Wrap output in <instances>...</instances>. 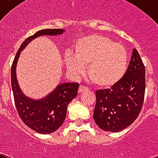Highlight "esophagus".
Returning <instances> with one entry per match:
<instances>
[{
    "mask_svg": "<svg viewBox=\"0 0 158 158\" xmlns=\"http://www.w3.org/2000/svg\"><path fill=\"white\" fill-rule=\"evenodd\" d=\"M87 89H87V88H85L84 86H81V85H80L79 88V94H81V93H83V92L86 91Z\"/></svg>",
    "mask_w": 158,
    "mask_h": 158,
    "instance_id": "esophagus-1",
    "label": "esophagus"
}]
</instances>
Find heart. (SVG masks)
Segmentation results:
<instances>
[{
  "instance_id": "b5f03b06",
  "label": "heart",
  "mask_w": 158,
  "mask_h": 158,
  "mask_svg": "<svg viewBox=\"0 0 158 158\" xmlns=\"http://www.w3.org/2000/svg\"><path fill=\"white\" fill-rule=\"evenodd\" d=\"M129 56L125 47L105 36L92 34L76 41L74 53L67 52L64 63L72 74L79 76L88 65V75L99 88H110L122 79Z\"/></svg>"
}]
</instances>
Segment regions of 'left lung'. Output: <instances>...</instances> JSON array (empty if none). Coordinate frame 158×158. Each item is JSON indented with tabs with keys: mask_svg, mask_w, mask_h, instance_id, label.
Listing matches in <instances>:
<instances>
[{
	"mask_svg": "<svg viewBox=\"0 0 158 158\" xmlns=\"http://www.w3.org/2000/svg\"><path fill=\"white\" fill-rule=\"evenodd\" d=\"M145 67L136 49L133 50L124 77L110 89L96 92L94 119L104 131L119 132L139 115L145 93Z\"/></svg>",
	"mask_w": 158,
	"mask_h": 158,
	"instance_id": "left-lung-1",
	"label": "left lung"
}]
</instances>
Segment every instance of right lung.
<instances>
[{"instance_id": "obj_1", "label": "right lung", "mask_w": 158, "mask_h": 158, "mask_svg": "<svg viewBox=\"0 0 158 158\" xmlns=\"http://www.w3.org/2000/svg\"><path fill=\"white\" fill-rule=\"evenodd\" d=\"M62 28L43 29L30 36L22 43L11 67V86L16 109L21 120L27 126L43 135L51 134L59 129L66 116L68 104L77 96L79 84L63 83L43 98L33 99L23 94L16 77V67L21 52L35 38L40 36L61 35Z\"/></svg>"}]
</instances>
